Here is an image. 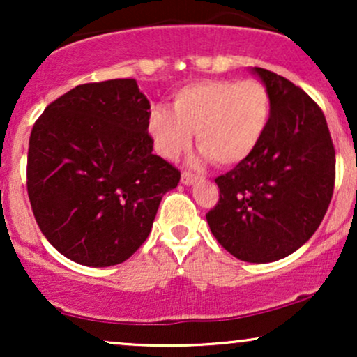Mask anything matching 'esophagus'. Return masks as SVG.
Wrapping results in <instances>:
<instances>
[{"label":"esophagus","mask_w":357,"mask_h":357,"mask_svg":"<svg viewBox=\"0 0 357 357\" xmlns=\"http://www.w3.org/2000/svg\"><path fill=\"white\" fill-rule=\"evenodd\" d=\"M196 176L195 174H191V173H186V171H184V173L181 174V183L184 184V186H191L192 183L196 181Z\"/></svg>","instance_id":"34e87169"}]
</instances>
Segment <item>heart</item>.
<instances>
[{"label": "heart", "instance_id": "obj_1", "mask_svg": "<svg viewBox=\"0 0 357 357\" xmlns=\"http://www.w3.org/2000/svg\"><path fill=\"white\" fill-rule=\"evenodd\" d=\"M272 116V97L260 80L192 82L173 93L171 109L155 105L147 130L162 158L174 159L191 146L220 166H235L253 154Z\"/></svg>", "mask_w": 357, "mask_h": 357}]
</instances>
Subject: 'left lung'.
Listing matches in <instances>:
<instances>
[{
	"label": "left lung",
	"instance_id": "left-lung-1",
	"mask_svg": "<svg viewBox=\"0 0 357 357\" xmlns=\"http://www.w3.org/2000/svg\"><path fill=\"white\" fill-rule=\"evenodd\" d=\"M272 97L264 139L218 176L220 202L206 215L233 257L268 264L289 257L319 228L334 191L335 151L319 105L285 77L253 67Z\"/></svg>",
	"mask_w": 357,
	"mask_h": 357
}]
</instances>
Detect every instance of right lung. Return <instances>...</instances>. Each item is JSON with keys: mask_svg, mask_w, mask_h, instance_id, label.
Returning a JSON list of instances; mask_svg holds the SVG:
<instances>
[{"mask_svg": "<svg viewBox=\"0 0 357 357\" xmlns=\"http://www.w3.org/2000/svg\"><path fill=\"white\" fill-rule=\"evenodd\" d=\"M149 100L134 79L77 85L35 122L26 186L40 230L87 267L126 261L181 173L153 154Z\"/></svg>", "mask_w": 357, "mask_h": 357, "instance_id": "1", "label": "right lung"}]
</instances>
